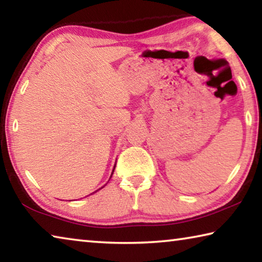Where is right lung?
<instances>
[{
  "instance_id": "1",
  "label": "right lung",
  "mask_w": 262,
  "mask_h": 262,
  "mask_svg": "<svg viewBox=\"0 0 262 262\" xmlns=\"http://www.w3.org/2000/svg\"><path fill=\"white\" fill-rule=\"evenodd\" d=\"M114 168H115V166H114ZM114 171V170H113ZM111 177H112V176H111ZM96 192H97V190H96Z\"/></svg>"
}]
</instances>
